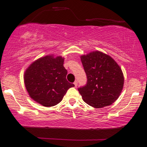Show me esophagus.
Masks as SVG:
<instances>
[{
	"label": "esophagus",
	"mask_w": 147,
	"mask_h": 147,
	"mask_svg": "<svg viewBox=\"0 0 147 147\" xmlns=\"http://www.w3.org/2000/svg\"><path fill=\"white\" fill-rule=\"evenodd\" d=\"M74 85H75V87H77V85H78V82H77V81H75V82H74Z\"/></svg>",
	"instance_id": "34e87169"
}]
</instances>
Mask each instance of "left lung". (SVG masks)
Here are the masks:
<instances>
[{"label":"left lung","mask_w":147,"mask_h":147,"mask_svg":"<svg viewBox=\"0 0 147 147\" xmlns=\"http://www.w3.org/2000/svg\"><path fill=\"white\" fill-rule=\"evenodd\" d=\"M87 82L79 87L83 101L94 108L109 106L119 97L123 87L122 70L109 55L98 51L81 56Z\"/></svg>","instance_id":"obj_1"}]
</instances>
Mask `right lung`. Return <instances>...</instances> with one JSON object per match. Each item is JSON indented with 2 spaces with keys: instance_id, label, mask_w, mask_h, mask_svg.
Returning <instances> with one entry per match:
<instances>
[{
  "instance_id": "add662e5",
  "label": "right lung",
  "mask_w": 147,
  "mask_h": 147,
  "mask_svg": "<svg viewBox=\"0 0 147 147\" xmlns=\"http://www.w3.org/2000/svg\"><path fill=\"white\" fill-rule=\"evenodd\" d=\"M64 60L62 56L46 55L34 61L24 72V84L30 97L43 107L60 103L68 89L75 86L66 80Z\"/></svg>"
}]
</instances>
